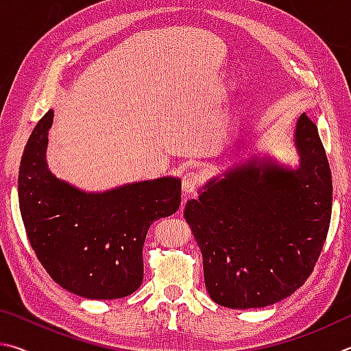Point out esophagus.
Here are the masks:
<instances>
[{
	"mask_svg": "<svg viewBox=\"0 0 351 351\" xmlns=\"http://www.w3.org/2000/svg\"><path fill=\"white\" fill-rule=\"evenodd\" d=\"M202 183V176L199 172L195 171H189L186 172L185 176H183V180H182V189L185 194H191L195 193V189L200 186Z\"/></svg>",
	"mask_w": 351,
	"mask_h": 351,
	"instance_id": "esophagus-1",
	"label": "esophagus"
}]
</instances>
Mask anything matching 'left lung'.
Wrapping results in <instances>:
<instances>
[{
	"label": "left lung",
	"instance_id": "8db88e82",
	"mask_svg": "<svg viewBox=\"0 0 351 351\" xmlns=\"http://www.w3.org/2000/svg\"><path fill=\"white\" fill-rule=\"evenodd\" d=\"M296 169L253 158L211 179L185 219L204 256L205 285L214 302L259 308L305 284L327 239L333 183L317 128L299 117Z\"/></svg>",
	"mask_w": 351,
	"mask_h": 351
}]
</instances>
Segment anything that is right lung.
<instances>
[{"label":"right lung","instance_id":"obj_1","mask_svg":"<svg viewBox=\"0 0 351 351\" xmlns=\"http://www.w3.org/2000/svg\"><path fill=\"white\" fill-rule=\"evenodd\" d=\"M49 110L24 147L18 200L36 257L64 290L88 299H119L143 280V245L149 226L180 206L176 177L84 193L47 168Z\"/></svg>","mask_w":351,"mask_h":351}]
</instances>
